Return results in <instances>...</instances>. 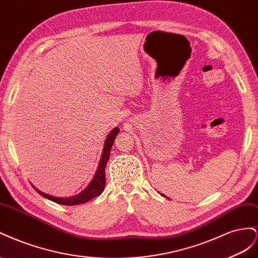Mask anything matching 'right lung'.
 <instances>
[{"label":"right lung","instance_id":"add662e5","mask_svg":"<svg viewBox=\"0 0 258 258\" xmlns=\"http://www.w3.org/2000/svg\"><path fill=\"white\" fill-rule=\"evenodd\" d=\"M119 132H120V130L117 127H115L114 130L110 132V134L108 135L106 142H105L104 150H102V156H101L100 163L98 165L96 174H95L93 180L91 181L90 185L87 186V188L85 190H83L81 194H79L78 196L72 197V198H68V199H60V198H55V197L45 195V194L41 192V191L38 190L36 188H34V187L33 188L44 198H46V199H48V200H51V201H54L58 204H62V205L82 204V203L90 201L91 199L101 195L102 191H104L105 183H106V174H105L106 164H107V162H108L109 157H110V151H111V147L113 145L114 138L117 134H119Z\"/></svg>","mask_w":258,"mask_h":258}]
</instances>
